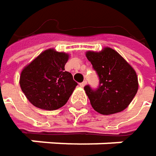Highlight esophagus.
Listing matches in <instances>:
<instances>
[{"mask_svg": "<svg viewBox=\"0 0 156 156\" xmlns=\"http://www.w3.org/2000/svg\"><path fill=\"white\" fill-rule=\"evenodd\" d=\"M86 85H87V81H86V80H84L83 82H81V83L79 84V86H80V87H85Z\"/></svg>", "mask_w": 156, "mask_h": 156, "instance_id": "esophagus-1", "label": "esophagus"}]
</instances>
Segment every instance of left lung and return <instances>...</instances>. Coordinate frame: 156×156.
Here are the masks:
<instances>
[{"label": "left lung", "mask_w": 156, "mask_h": 156, "mask_svg": "<svg viewBox=\"0 0 156 156\" xmlns=\"http://www.w3.org/2000/svg\"><path fill=\"white\" fill-rule=\"evenodd\" d=\"M99 78V85L84 87L92 108L102 115H111L128 107L138 89L134 69L114 49L106 48L100 52L86 54Z\"/></svg>", "instance_id": "obj_1"}]
</instances>
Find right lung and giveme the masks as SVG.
Listing matches in <instances>:
<instances>
[{
	"label": "right lung",
	"instance_id": "obj_1",
	"mask_svg": "<svg viewBox=\"0 0 156 156\" xmlns=\"http://www.w3.org/2000/svg\"><path fill=\"white\" fill-rule=\"evenodd\" d=\"M69 55L47 49L23 69L20 78L22 92L35 107L56 110L69 100L78 83L65 70Z\"/></svg>",
	"mask_w": 156,
	"mask_h": 156
}]
</instances>
